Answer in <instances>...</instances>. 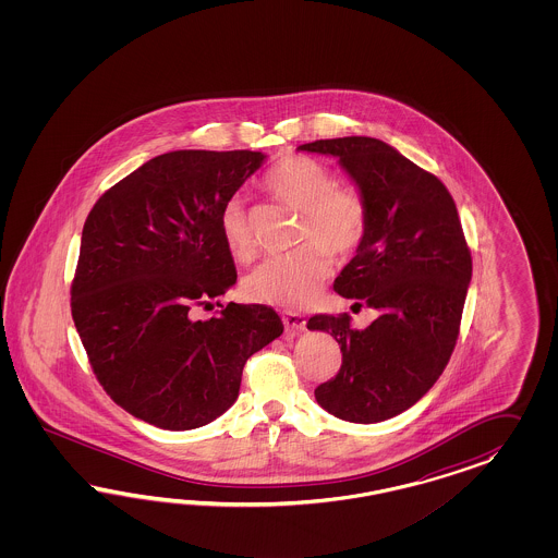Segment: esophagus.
<instances>
[{"label": "esophagus", "mask_w": 558, "mask_h": 558, "mask_svg": "<svg viewBox=\"0 0 558 558\" xmlns=\"http://www.w3.org/2000/svg\"><path fill=\"white\" fill-rule=\"evenodd\" d=\"M282 323H284L287 331H290L292 336H299V333H303L304 329H306V319H304V315H301V313H292V311L282 313Z\"/></svg>", "instance_id": "esophagus-1"}]
</instances>
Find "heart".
Returning a JSON list of instances; mask_svg holds the SVG:
<instances>
[{"label": "heart", "mask_w": 558, "mask_h": 558, "mask_svg": "<svg viewBox=\"0 0 558 558\" xmlns=\"http://www.w3.org/2000/svg\"><path fill=\"white\" fill-rule=\"evenodd\" d=\"M266 187L280 203L301 210L299 252L266 257L245 278L243 290L257 303L301 308L311 303L331 271V255L360 247L368 231V203L355 186L336 184L333 171L304 155H290L268 171ZM220 235L235 259H250L255 236L239 196L220 210Z\"/></svg>", "instance_id": "heart-1"}]
</instances>
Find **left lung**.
Listing matches in <instances>:
<instances>
[{
  "mask_svg": "<svg viewBox=\"0 0 558 558\" xmlns=\"http://www.w3.org/2000/svg\"><path fill=\"white\" fill-rule=\"evenodd\" d=\"M299 151L338 157L368 203V231L333 288L378 313L366 329L348 313L308 319L341 348V368L315 399L345 422H385L434 387L457 345L473 276L457 204L434 173L378 138H325Z\"/></svg>",
  "mask_w": 558,
  "mask_h": 558,
  "instance_id": "left-lung-1",
  "label": "left lung"
}]
</instances>
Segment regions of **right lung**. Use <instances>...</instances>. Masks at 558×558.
<instances>
[{
  "mask_svg": "<svg viewBox=\"0 0 558 558\" xmlns=\"http://www.w3.org/2000/svg\"><path fill=\"white\" fill-rule=\"evenodd\" d=\"M264 159L157 155L106 190L85 219L73 322L110 399L155 427L217 420L236 401L247 357L284 331L266 304H219L217 317H196L236 282L220 210Z\"/></svg>",
  "mask_w": 558,
  "mask_h": 558,
  "instance_id": "1",
  "label": "right lung"
}]
</instances>
